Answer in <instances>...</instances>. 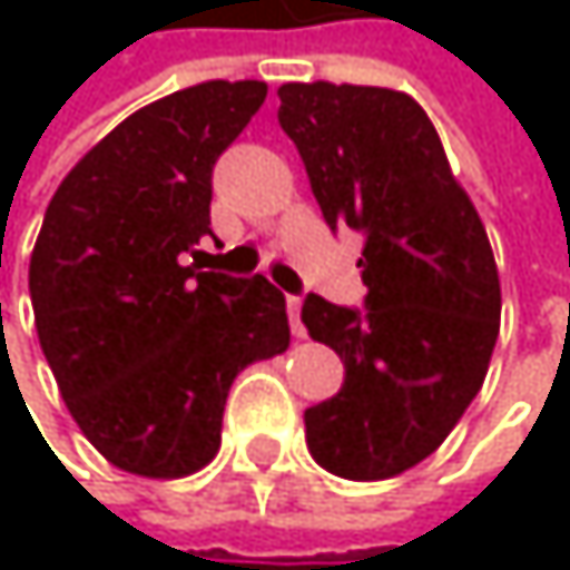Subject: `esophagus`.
<instances>
[{
    "mask_svg": "<svg viewBox=\"0 0 570 570\" xmlns=\"http://www.w3.org/2000/svg\"><path fill=\"white\" fill-rule=\"evenodd\" d=\"M287 314H291V327H294V335L304 338V324H301V297H287Z\"/></svg>",
    "mask_w": 570,
    "mask_h": 570,
    "instance_id": "34e87169",
    "label": "esophagus"
}]
</instances>
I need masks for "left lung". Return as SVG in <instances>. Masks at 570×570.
I'll return each instance as SVG.
<instances>
[{
  "instance_id": "8db88e82",
  "label": "left lung",
  "mask_w": 570,
  "mask_h": 570,
  "mask_svg": "<svg viewBox=\"0 0 570 570\" xmlns=\"http://www.w3.org/2000/svg\"><path fill=\"white\" fill-rule=\"evenodd\" d=\"M279 129L301 153L327 228L362 243V307L304 297L342 390L304 410L314 462L372 482L413 469L482 390L499 335V273L424 108L365 85H283Z\"/></svg>"
}]
</instances>
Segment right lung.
Segmentation results:
<instances>
[{
	"label": "right lung",
	"mask_w": 570,
	"mask_h": 570,
	"mask_svg": "<svg viewBox=\"0 0 570 570\" xmlns=\"http://www.w3.org/2000/svg\"><path fill=\"white\" fill-rule=\"evenodd\" d=\"M263 98V81H205L149 101L47 205L30 256L40 348L78 428L122 472L208 465L235 376L291 345L266 276L198 266L215 164Z\"/></svg>",
	"instance_id": "right-lung-1"
}]
</instances>
